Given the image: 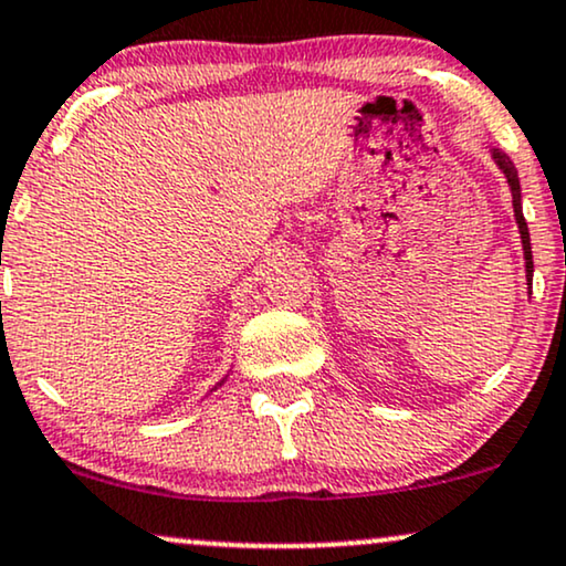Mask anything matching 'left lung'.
<instances>
[{"mask_svg":"<svg viewBox=\"0 0 566 566\" xmlns=\"http://www.w3.org/2000/svg\"><path fill=\"white\" fill-rule=\"evenodd\" d=\"M491 156H493V161H496V167L504 171L506 182H510L514 221H517L520 240H522V255H525L527 295H533V250H531V232H527V221H525V217H522V192H520V177H517V169H514V164H512L510 156H506L504 151H499V148H491Z\"/></svg>","mask_w":566,"mask_h":566,"instance_id":"obj_1","label":"left lung"}]
</instances>
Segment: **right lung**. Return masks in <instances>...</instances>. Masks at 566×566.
<instances>
[{"mask_svg": "<svg viewBox=\"0 0 566 566\" xmlns=\"http://www.w3.org/2000/svg\"><path fill=\"white\" fill-rule=\"evenodd\" d=\"M221 384H224V378H221V381H219L217 386H213V389H219V386H221ZM213 389H211V391H213Z\"/></svg>", "mask_w": 566, "mask_h": 566, "instance_id": "1", "label": "right lung"}]
</instances>
